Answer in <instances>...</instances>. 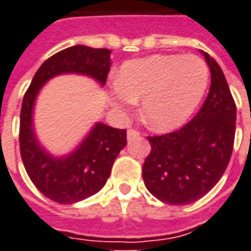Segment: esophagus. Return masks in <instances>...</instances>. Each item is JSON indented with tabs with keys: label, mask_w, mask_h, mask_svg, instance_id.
<instances>
[{
	"label": "esophagus",
	"mask_w": 251,
	"mask_h": 251,
	"mask_svg": "<svg viewBox=\"0 0 251 251\" xmlns=\"http://www.w3.org/2000/svg\"><path fill=\"white\" fill-rule=\"evenodd\" d=\"M140 136V131H137L136 129H129L127 130V138L129 140H131V138H134V137H138Z\"/></svg>",
	"instance_id": "esophagus-1"
}]
</instances>
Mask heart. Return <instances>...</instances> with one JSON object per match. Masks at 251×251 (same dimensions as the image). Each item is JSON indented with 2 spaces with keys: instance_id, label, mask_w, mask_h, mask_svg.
Instances as JSON below:
<instances>
[{
  "instance_id": "1",
  "label": "heart",
  "mask_w": 251,
  "mask_h": 251,
  "mask_svg": "<svg viewBox=\"0 0 251 251\" xmlns=\"http://www.w3.org/2000/svg\"><path fill=\"white\" fill-rule=\"evenodd\" d=\"M208 85L209 68L199 55L155 54L122 66L110 101L117 113L126 114L143 99L147 125L156 131H170L186 124Z\"/></svg>"
}]
</instances>
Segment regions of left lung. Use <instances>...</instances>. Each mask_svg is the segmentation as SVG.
<instances>
[{
    "mask_svg": "<svg viewBox=\"0 0 251 251\" xmlns=\"http://www.w3.org/2000/svg\"><path fill=\"white\" fill-rule=\"evenodd\" d=\"M211 88L202 107L180 129L148 136L151 152L143 164L145 187L170 205L204 197L228 166L235 138L236 106L223 71L204 52Z\"/></svg>",
    "mask_w": 251,
    "mask_h": 251,
    "instance_id": "1",
    "label": "left lung"
}]
</instances>
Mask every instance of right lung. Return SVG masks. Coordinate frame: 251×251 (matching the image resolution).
Wrapping results in <instances>:
<instances>
[{"label": "right lung", "mask_w": 251, "mask_h": 251, "mask_svg": "<svg viewBox=\"0 0 251 251\" xmlns=\"http://www.w3.org/2000/svg\"><path fill=\"white\" fill-rule=\"evenodd\" d=\"M108 49L68 47L46 59L24 94L20 111V155L29 179L43 196L59 204H75L106 185L114 160L126 145L125 129L96 124L73 153L52 157L40 147L32 130V108L42 85L61 73H81L104 85L110 72Z\"/></svg>", "instance_id": "right-lung-1"}]
</instances>
